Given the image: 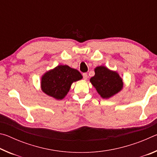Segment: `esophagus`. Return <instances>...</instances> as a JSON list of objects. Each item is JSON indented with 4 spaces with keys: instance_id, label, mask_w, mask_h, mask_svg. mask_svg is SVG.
Here are the masks:
<instances>
[{
    "instance_id": "34e87169",
    "label": "esophagus",
    "mask_w": 157,
    "mask_h": 157,
    "mask_svg": "<svg viewBox=\"0 0 157 157\" xmlns=\"http://www.w3.org/2000/svg\"><path fill=\"white\" fill-rule=\"evenodd\" d=\"M87 78H88V75H87V73H83V79H84V80H86Z\"/></svg>"
}]
</instances>
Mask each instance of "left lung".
<instances>
[{
	"instance_id": "left-lung-1",
	"label": "left lung",
	"mask_w": 157,
	"mask_h": 157,
	"mask_svg": "<svg viewBox=\"0 0 157 157\" xmlns=\"http://www.w3.org/2000/svg\"><path fill=\"white\" fill-rule=\"evenodd\" d=\"M94 71L95 75L90 79V82L102 98H110L123 89V79L116 71L104 66H98Z\"/></svg>"
}]
</instances>
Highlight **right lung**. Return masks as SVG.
Returning a JSON list of instances; mask_svg holds the SVG:
<instances>
[{
	"label": "right lung",
	"instance_id": "add662e5",
	"mask_svg": "<svg viewBox=\"0 0 157 157\" xmlns=\"http://www.w3.org/2000/svg\"><path fill=\"white\" fill-rule=\"evenodd\" d=\"M82 79V74L67 65H59L41 77V88L44 93L56 100H62L73 82Z\"/></svg>",
	"mask_w": 157,
	"mask_h": 157
}]
</instances>
